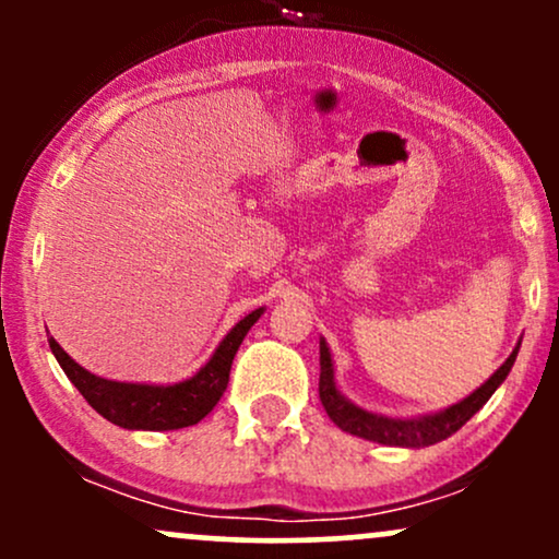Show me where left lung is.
Returning a JSON list of instances; mask_svg holds the SVG:
<instances>
[{"label":"left lung","instance_id":"1","mask_svg":"<svg viewBox=\"0 0 559 559\" xmlns=\"http://www.w3.org/2000/svg\"><path fill=\"white\" fill-rule=\"evenodd\" d=\"M518 349H521V342H518L512 355L502 362V368H499L484 386H478L471 396H465L463 402L452 404V407L447 409H439V413L420 415V418H386V415L368 413V409L357 407L355 402H349L342 391H338L336 376H333L331 349L329 344H325V338H320V402H323L329 418L346 433L360 436V439L376 441V444L386 447H431L436 441H444L452 433H457L460 428H463L465 423L491 400L493 391L502 386L507 373H510L512 365H515Z\"/></svg>","mask_w":559,"mask_h":559}]
</instances>
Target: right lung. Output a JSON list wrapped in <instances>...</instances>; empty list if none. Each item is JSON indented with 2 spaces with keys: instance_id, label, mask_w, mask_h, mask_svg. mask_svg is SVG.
I'll return each mask as SVG.
<instances>
[{
  "instance_id": "add662e5",
  "label": "right lung",
  "mask_w": 559,
  "mask_h": 559,
  "mask_svg": "<svg viewBox=\"0 0 559 559\" xmlns=\"http://www.w3.org/2000/svg\"><path fill=\"white\" fill-rule=\"evenodd\" d=\"M262 312H265V307L241 318L194 376L186 378V381L168 383V386L110 381V378L88 373L52 336H49V349H52L60 368L66 370L70 383L81 391L83 400L92 404L102 418L128 428V431H176V428L197 426L204 415L213 413V407L221 402L223 391L228 386L230 362H234L243 336L258 323Z\"/></svg>"
}]
</instances>
